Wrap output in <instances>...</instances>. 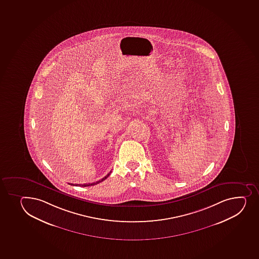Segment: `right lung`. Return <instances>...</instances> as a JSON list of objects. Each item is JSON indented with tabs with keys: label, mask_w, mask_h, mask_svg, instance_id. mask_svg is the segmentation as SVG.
<instances>
[{
	"label": "right lung",
	"mask_w": 259,
	"mask_h": 259,
	"mask_svg": "<svg viewBox=\"0 0 259 259\" xmlns=\"http://www.w3.org/2000/svg\"><path fill=\"white\" fill-rule=\"evenodd\" d=\"M110 174H111V171H109V174H107L106 176L104 177V178H103V179H101V180H99V181H97L96 183H92V184H75L76 186L77 185H79V186L81 187H88V186H94V185H95V184H99V183H101V182L104 181V180H105V179L108 178V177L110 175ZM72 185V184H71Z\"/></svg>",
	"instance_id": "add662e5"
}]
</instances>
